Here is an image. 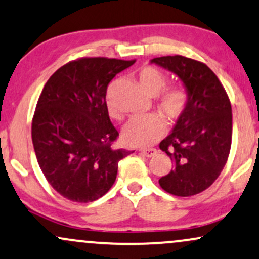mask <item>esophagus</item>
I'll return each mask as SVG.
<instances>
[{
	"label": "esophagus",
	"mask_w": 259,
	"mask_h": 259,
	"mask_svg": "<svg viewBox=\"0 0 259 259\" xmlns=\"http://www.w3.org/2000/svg\"><path fill=\"white\" fill-rule=\"evenodd\" d=\"M141 154L145 157H153L157 154L156 149H141Z\"/></svg>",
	"instance_id": "obj_1"
}]
</instances>
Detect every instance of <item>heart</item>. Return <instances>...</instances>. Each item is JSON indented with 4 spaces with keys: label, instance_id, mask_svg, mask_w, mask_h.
<instances>
[{
    "label": "heart",
    "instance_id": "obj_1",
    "mask_svg": "<svg viewBox=\"0 0 259 259\" xmlns=\"http://www.w3.org/2000/svg\"><path fill=\"white\" fill-rule=\"evenodd\" d=\"M138 80L149 96H157L166 86L167 77L160 69L149 65L139 70ZM188 98L189 97L185 88L169 86L157 96L156 106L169 121H176L185 110ZM110 112L114 114L112 108H110ZM165 131L166 124L163 118L157 114H149L131 118L123 130V138L131 145L149 147L159 141Z\"/></svg>",
    "mask_w": 259,
    "mask_h": 259
}]
</instances>
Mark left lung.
Masks as SVG:
<instances>
[{"instance_id":"1","label":"left lung","mask_w":259,"mask_h":259,"mask_svg":"<svg viewBox=\"0 0 259 259\" xmlns=\"http://www.w3.org/2000/svg\"><path fill=\"white\" fill-rule=\"evenodd\" d=\"M181 78L188 104L160 149L173 161V169L159 179L176 196H191L213 184L226 166L232 147L233 115L229 97L206 64L183 56L151 59Z\"/></svg>"}]
</instances>
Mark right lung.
I'll use <instances>...</instances> for the list:
<instances>
[{
  "instance_id": "1",
  "label": "right lung",
  "mask_w": 259,
  "mask_h": 259,
  "mask_svg": "<svg viewBox=\"0 0 259 259\" xmlns=\"http://www.w3.org/2000/svg\"><path fill=\"white\" fill-rule=\"evenodd\" d=\"M136 60L81 58L59 68L39 96L31 136L36 159L53 189L74 202H92L115 183L118 132L106 106L108 84Z\"/></svg>"
}]
</instances>
